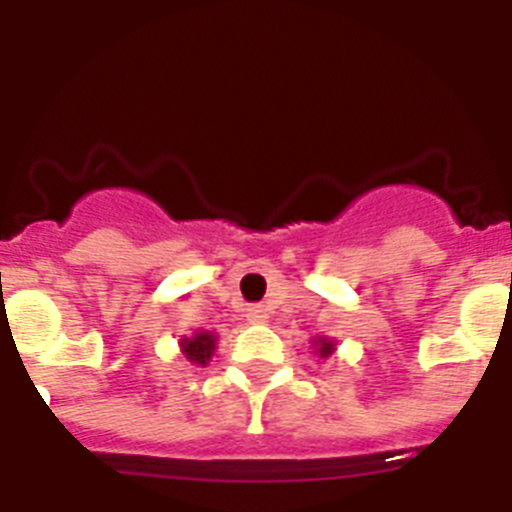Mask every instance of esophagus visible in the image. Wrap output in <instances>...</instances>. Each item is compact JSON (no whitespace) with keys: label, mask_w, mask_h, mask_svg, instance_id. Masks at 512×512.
<instances>
[{"label":"esophagus","mask_w":512,"mask_h":512,"mask_svg":"<svg viewBox=\"0 0 512 512\" xmlns=\"http://www.w3.org/2000/svg\"><path fill=\"white\" fill-rule=\"evenodd\" d=\"M246 318L251 320V323H266V320H269V310H266L264 305H251L246 310Z\"/></svg>","instance_id":"obj_1"}]
</instances>
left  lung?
<instances>
[{"label": "left lung", "instance_id": "obj_1", "mask_svg": "<svg viewBox=\"0 0 512 512\" xmlns=\"http://www.w3.org/2000/svg\"><path fill=\"white\" fill-rule=\"evenodd\" d=\"M312 343L318 346L320 359H325V356H330V354H333V351H336V343L328 341V338H318V341H312Z\"/></svg>", "mask_w": 512, "mask_h": 512}]
</instances>
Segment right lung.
<instances>
[{
    "instance_id": "obj_1",
    "label": "right lung",
    "mask_w": 512,
    "mask_h": 512,
    "mask_svg": "<svg viewBox=\"0 0 512 512\" xmlns=\"http://www.w3.org/2000/svg\"><path fill=\"white\" fill-rule=\"evenodd\" d=\"M215 341H217L215 333H210V330H200V333H194L192 338H182L179 346H182V354L187 356L192 364L205 366L207 361L212 359V354H215Z\"/></svg>"
}]
</instances>
